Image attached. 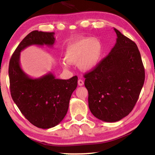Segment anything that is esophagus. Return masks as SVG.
<instances>
[{"label": "esophagus", "instance_id": "esophagus-1", "mask_svg": "<svg viewBox=\"0 0 155 155\" xmlns=\"http://www.w3.org/2000/svg\"><path fill=\"white\" fill-rule=\"evenodd\" d=\"M78 85L79 86H82L84 85V81L82 79H79L78 81Z\"/></svg>", "mask_w": 155, "mask_h": 155}]
</instances>
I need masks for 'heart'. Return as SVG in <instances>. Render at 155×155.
I'll return each mask as SVG.
<instances>
[{
	"label": "heart",
	"mask_w": 155,
	"mask_h": 155,
	"mask_svg": "<svg viewBox=\"0 0 155 155\" xmlns=\"http://www.w3.org/2000/svg\"><path fill=\"white\" fill-rule=\"evenodd\" d=\"M103 48L96 38H83L68 44L65 52V59L70 64H78L81 70L89 71L94 69L101 61ZM67 68L66 63H63Z\"/></svg>",
	"instance_id": "heart-1"
}]
</instances>
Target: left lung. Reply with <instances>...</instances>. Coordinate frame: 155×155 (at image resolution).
Segmentation results:
<instances>
[{
	"mask_svg": "<svg viewBox=\"0 0 155 155\" xmlns=\"http://www.w3.org/2000/svg\"><path fill=\"white\" fill-rule=\"evenodd\" d=\"M114 48L84 75L89 108L96 118L114 122L130 114L145 80V70L136 44L114 28Z\"/></svg>",
	"mask_w": 155,
	"mask_h": 155,
	"instance_id": "obj_1",
	"label": "left lung"
}]
</instances>
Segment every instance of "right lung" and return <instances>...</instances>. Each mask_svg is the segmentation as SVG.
Segmentation results:
<instances>
[{"label":"right lung","mask_w":155,"mask_h":155,"mask_svg":"<svg viewBox=\"0 0 155 155\" xmlns=\"http://www.w3.org/2000/svg\"><path fill=\"white\" fill-rule=\"evenodd\" d=\"M54 32L33 31L23 39L9 61V77L13 101L23 115L35 127L46 129L61 122L67 114L72 94L77 87V76L56 78L51 72L32 78L20 64V52L31 45L52 46Z\"/></svg>","instance_id":"obj_1"}]
</instances>
